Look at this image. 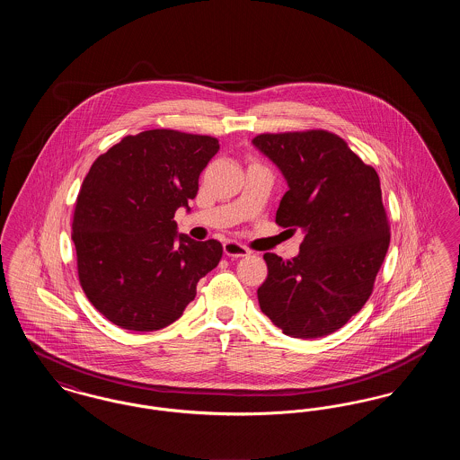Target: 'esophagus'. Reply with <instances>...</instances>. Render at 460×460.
I'll return each mask as SVG.
<instances>
[{"instance_id": "1", "label": "esophagus", "mask_w": 460, "mask_h": 460, "mask_svg": "<svg viewBox=\"0 0 460 460\" xmlns=\"http://www.w3.org/2000/svg\"><path fill=\"white\" fill-rule=\"evenodd\" d=\"M224 253L231 259H240V257H246L250 255V250L246 246L240 244L238 241H226L224 243Z\"/></svg>"}]
</instances>
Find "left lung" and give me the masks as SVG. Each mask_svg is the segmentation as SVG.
<instances>
[{"label": "left lung", "instance_id": "left-lung-1", "mask_svg": "<svg viewBox=\"0 0 460 460\" xmlns=\"http://www.w3.org/2000/svg\"><path fill=\"white\" fill-rule=\"evenodd\" d=\"M252 143L289 186L276 222L305 233L295 259L263 255L259 304L288 336H328L366 305L390 246L379 177L345 139L324 129L263 132Z\"/></svg>", "mask_w": 460, "mask_h": 460}]
</instances>
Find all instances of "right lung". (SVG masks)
Listing matches in <instances>:
<instances>
[{"label": "right lung", "mask_w": 460, "mask_h": 460, "mask_svg": "<svg viewBox=\"0 0 460 460\" xmlns=\"http://www.w3.org/2000/svg\"><path fill=\"white\" fill-rule=\"evenodd\" d=\"M219 139L174 129L126 136L91 165L75 199L72 241L89 302L110 323L156 331L177 321L222 244L177 234L174 214L197 197ZM179 239L177 243L174 240Z\"/></svg>", "instance_id": "right-lung-1"}]
</instances>
